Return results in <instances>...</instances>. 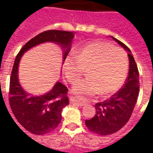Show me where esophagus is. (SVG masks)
I'll use <instances>...</instances> for the list:
<instances>
[{
	"instance_id": "1",
	"label": "esophagus",
	"mask_w": 153,
	"mask_h": 153,
	"mask_svg": "<svg viewBox=\"0 0 153 153\" xmlns=\"http://www.w3.org/2000/svg\"><path fill=\"white\" fill-rule=\"evenodd\" d=\"M70 102L72 104H75L77 105H79V106H83L85 105V100H82L81 98H71Z\"/></svg>"
}]
</instances>
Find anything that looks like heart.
<instances>
[{
  "label": "heart",
  "mask_w": 153,
  "mask_h": 153,
  "mask_svg": "<svg viewBox=\"0 0 153 153\" xmlns=\"http://www.w3.org/2000/svg\"><path fill=\"white\" fill-rule=\"evenodd\" d=\"M128 57L122 48L102 41L90 42L79 48L74 56L63 61V73L67 80L74 84L87 70L88 79L73 87L80 96L96 94L108 95L119 90L128 73Z\"/></svg>",
  "instance_id": "obj_1"
}]
</instances>
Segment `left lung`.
<instances>
[{"label": "left lung", "mask_w": 153, "mask_h": 153, "mask_svg": "<svg viewBox=\"0 0 153 153\" xmlns=\"http://www.w3.org/2000/svg\"><path fill=\"white\" fill-rule=\"evenodd\" d=\"M120 46L128 51L129 73L123 88L111 98L94 105L96 114L85 125L90 131L107 136L118 131L127 123L132 114L139 94V72L131 52L123 42L111 37Z\"/></svg>", "instance_id": "1"}]
</instances>
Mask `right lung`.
<instances>
[{
    "instance_id": "right-lung-1",
    "label": "right lung",
    "mask_w": 153,
    "mask_h": 153,
    "mask_svg": "<svg viewBox=\"0 0 153 153\" xmlns=\"http://www.w3.org/2000/svg\"><path fill=\"white\" fill-rule=\"evenodd\" d=\"M74 33L49 30L39 33L29 40L16 55L11 70L9 102L13 115L20 125L35 135H44L53 131L62 120L61 112L68 105V88L57 82L47 94L34 96L26 92L18 80V66L22 54L33 47L47 42H55L63 49V61L71 48Z\"/></svg>"
}]
</instances>
